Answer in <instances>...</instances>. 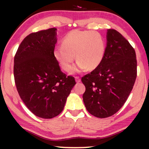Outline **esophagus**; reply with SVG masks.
Segmentation results:
<instances>
[{
  "label": "esophagus",
  "instance_id": "esophagus-1",
  "mask_svg": "<svg viewBox=\"0 0 149 149\" xmlns=\"http://www.w3.org/2000/svg\"><path fill=\"white\" fill-rule=\"evenodd\" d=\"M75 80H76V83H80V77H78V76L75 77Z\"/></svg>",
  "mask_w": 149,
  "mask_h": 149
}]
</instances>
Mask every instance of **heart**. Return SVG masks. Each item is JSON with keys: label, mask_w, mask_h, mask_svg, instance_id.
I'll use <instances>...</instances> for the list:
<instances>
[{"label": "heart", "mask_w": 149, "mask_h": 149, "mask_svg": "<svg viewBox=\"0 0 149 149\" xmlns=\"http://www.w3.org/2000/svg\"><path fill=\"white\" fill-rule=\"evenodd\" d=\"M107 51V42L102 34L90 31L73 30L62 40V45L53 50V57L61 68L69 72L73 68L76 54L78 61L72 72L93 71L97 69Z\"/></svg>", "instance_id": "b5f03b06"}]
</instances>
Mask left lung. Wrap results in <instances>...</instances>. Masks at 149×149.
Segmentation results:
<instances>
[{
	"label": "left lung",
	"instance_id": "1",
	"mask_svg": "<svg viewBox=\"0 0 149 149\" xmlns=\"http://www.w3.org/2000/svg\"><path fill=\"white\" fill-rule=\"evenodd\" d=\"M107 51L100 66L82 78L83 102L88 111L104 118L115 114L125 103L136 78L134 48L114 29L107 30Z\"/></svg>",
	"mask_w": 149,
	"mask_h": 149
}]
</instances>
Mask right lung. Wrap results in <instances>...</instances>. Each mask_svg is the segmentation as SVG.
Segmentation results:
<instances>
[{
    "label": "right lung",
    "instance_id": "right-lung-1",
    "mask_svg": "<svg viewBox=\"0 0 149 149\" xmlns=\"http://www.w3.org/2000/svg\"><path fill=\"white\" fill-rule=\"evenodd\" d=\"M57 29L32 33L22 40L14 59L17 90L26 107L42 118H52L64 109L76 85L74 78L61 72L53 57Z\"/></svg>",
    "mask_w": 149,
    "mask_h": 149
}]
</instances>
